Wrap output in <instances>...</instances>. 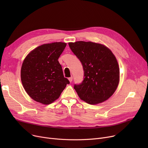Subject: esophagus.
Here are the masks:
<instances>
[{"label":"esophagus","mask_w":148,"mask_h":148,"mask_svg":"<svg viewBox=\"0 0 148 148\" xmlns=\"http://www.w3.org/2000/svg\"><path fill=\"white\" fill-rule=\"evenodd\" d=\"M68 80L70 82H71L73 81V77H69L68 78Z\"/></svg>","instance_id":"esophagus-1"}]
</instances>
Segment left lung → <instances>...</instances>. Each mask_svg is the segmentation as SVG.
Listing matches in <instances>:
<instances>
[{"instance_id": "1", "label": "left lung", "mask_w": 148, "mask_h": 148, "mask_svg": "<svg viewBox=\"0 0 148 148\" xmlns=\"http://www.w3.org/2000/svg\"><path fill=\"white\" fill-rule=\"evenodd\" d=\"M83 66V80L74 88L81 99L90 104L109 98L119 82V68L114 54L106 46L92 42L68 44Z\"/></svg>"}]
</instances>
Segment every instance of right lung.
Listing matches in <instances>:
<instances>
[{
  "instance_id": "right-lung-1",
  "label": "right lung",
  "mask_w": 148,
  "mask_h": 148,
  "mask_svg": "<svg viewBox=\"0 0 148 148\" xmlns=\"http://www.w3.org/2000/svg\"><path fill=\"white\" fill-rule=\"evenodd\" d=\"M66 45L60 42L43 44L31 51L23 61V86L36 101L46 105L52 103L69 83L58 61Z\"/></svg>"
}]
</instances>
